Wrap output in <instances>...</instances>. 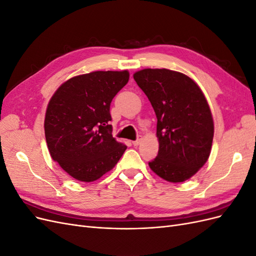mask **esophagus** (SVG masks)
Here are the masks:
<instances>
[{"instance_id":"esophagus-1","label":"esophagus","mask_w":256,"mask_h":256,"mask_svg":"<svg viewBox=\"0 0 256 256\" xmlns=\"http://www.w3.org/2000/svg\"><path fill=\"white\" fill-rule=\"evenodd\" d=\"M141 141H142V136H138L136 138V140L132 142V144H134V146H138V144L141 143Z\"/></svg>"}]
</instances>
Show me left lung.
<instances>
[{"mask_svg":"<svg viewBox=\"0 0 256 256\" xmlns=\"http://www.w3.org/2000/svg\"><path fill=\"white\" fill-rule=\"evenodd\" d=\"M134 79L150 102L157 116V157L152 171L171 182L194 175L210 154L214 120L198 84L168 69H143Z\"/></svg>","mask_w":256,"mask_h":256,"instance_id":"obj_1","label":"left lung"}]
</instances>
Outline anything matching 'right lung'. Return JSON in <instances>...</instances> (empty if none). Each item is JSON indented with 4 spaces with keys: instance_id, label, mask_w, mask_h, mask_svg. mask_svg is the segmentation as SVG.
<instances>
[{
    "instance_id": "obj_1",
    "label": "right lung",
    "mask_w": 256,
    "mask_h": 256,
    "mask_svg": "<svg viewBox=\"0 0 256 256\" xmlns=\"http://www.w3.org/2000/svg\"><path fill=\"white\" fill-rule=\"evenodd\" d=\"M129 72H94L69 79L54 92L44 118L52 159L74 180L94 182L118 164L127 146L112 136L110 106Z\"/></svg>"
}]
</instances>
